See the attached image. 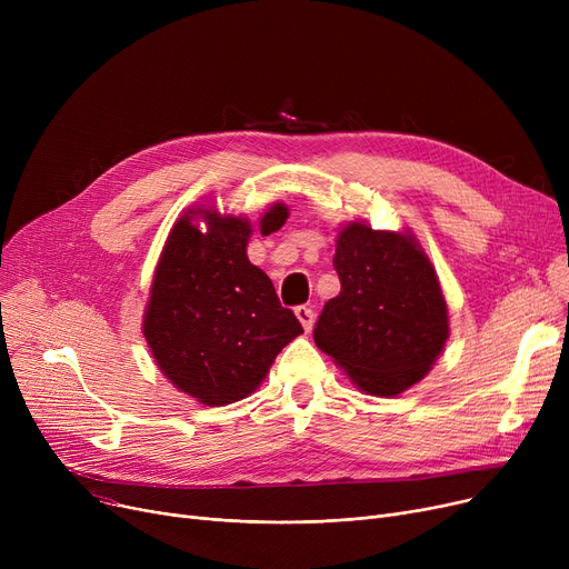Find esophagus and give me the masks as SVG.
I'll use <instances>...</instances> for the list:
<instances>
[{
  "mask_svg": "<svg viewBox=\"0 0 569 569\" xmlns=\"http://www.w3.org/2000/svg\"><path fill=\"white\" fill-rule=\"evenodd\" d=\"M295 316H297V320L302 322L305 332H311V330H313V309H311V307H307V305L297 307V309H295Z\"/></svg>",
  "mask_w": 569,
  "mask_h": 569,
  "instance_id": "34e87169",
  "label": "esophagus"
}]
</instances>
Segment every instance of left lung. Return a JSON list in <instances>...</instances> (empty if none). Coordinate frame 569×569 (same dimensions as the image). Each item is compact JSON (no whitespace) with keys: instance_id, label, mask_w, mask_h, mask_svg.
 I'll return each mask as SVG.
<instances>
[{"instance_id":"left-lung-1","label":"left lung","mask_w":569,"mask_h":569,"mask_svg":"<svg viewBox=\"0 0 569 569\" xmlns=\"http://www.w3.org/2000/svg\"><path fill=\"white\" fill-rule=\"evenodd\" d=\"M335 269L341 292L325 305L316 346L357 390L397 397L420 382L450 339V316L429 256L410 230H339Z\"/></svg>"}]
</instances>
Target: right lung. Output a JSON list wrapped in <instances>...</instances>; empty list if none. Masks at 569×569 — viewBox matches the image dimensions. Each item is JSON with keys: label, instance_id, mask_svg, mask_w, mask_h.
<instances>
[{"label": "right lung", "instance_id": "right-lung-1", "mask_svg": "<svg viewBox=\"0 0 569 569\" xmlns=\"http://www.w3.org/2000/svg\"><path fill=\"white\" fill-rule=\"evenodd\" d=\"M288 219L283 202L258 219L262 234ZM206 230L199 228V221ZM244 217L196 204L170 228L154 269L142 335L159 371L202 406L253 395L277 355L305 330L247 256Z\"/></svg>", "mask_w": 569, "mask_h": 569}]
</instances>
